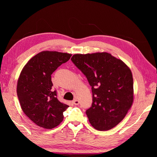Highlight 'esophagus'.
Segmentation results:
<instances>
[{
    "mask_svg": "<svg viewBox=\"0 0 157 157\" xmlns=\"http://www.w3.org/2000/svg\"><path fill=\"white\" fill-rule=\"evenodd\" d=\"M73 104H75V105H78V104H79V101L77 99H75L73 101Z\"/></svg>",
    "mask_w": 157,
    "mask_h": 157,
    "instance_id": "34e87169",
    "label": "esophagus"
}]
</instances>
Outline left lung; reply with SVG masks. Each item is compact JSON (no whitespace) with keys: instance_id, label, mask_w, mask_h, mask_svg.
Wrapping results in <instances>:
<instances>
[{"instance_id":"left-lung-1","label":"left lung","mask_w":157,"mask_h":157,"mask_svg":"<svg viewBox=\"0 0 157 157\" xmlns=\"http://www.w3.org/2000/svg\"><path fill=\"white\" fill-rule=\"evenodd\" d=\"M71 61L92 87V103L86 113L92 126L108 130L122 121L134 98L130 69L107 52L75 54Z\"/></svg>"}]
</instances>
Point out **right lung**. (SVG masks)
Masks as SVG:
<instances>
[{
	"mask_svg": "<svg viewBox=\"0 0 157 157\" xmlns=\"http://www.w3.org/2000/svg\"><path fill=\"white\" fill-rule=\"evenodd\" d=\"M71 57L58 52H41L21 71L17 85L19 101L23 111L39 126L52 129L58 126L69 107L59 101L57 91L52 89L51 75Z\"/></svg>",
	"mask_w": 157,
	"mask_h": 157,
	"instance_id": "1",
	"label": "right lung"
}]
</instances>
